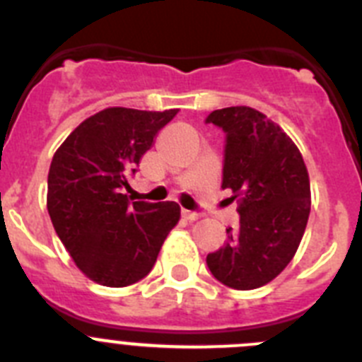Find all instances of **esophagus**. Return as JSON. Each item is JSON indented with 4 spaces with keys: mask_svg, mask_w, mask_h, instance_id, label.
Listing matches in <instances>:
<instances>
[{
    "mask_svg": "<svg viewBox=\"0 0 362 362\" xmlns=\"http://www.w3.org/2000/svg\"><path fill=\"white\" fill-rule=\"evenodd\" d=\"M183 217L187 221H197L201 217V214H197V212H190V210H183Z\"/></svg>",
    "mask_w": 362,
    "mask_h": 362,
    "instance_id": "34e87169",
    "label": "esophagus"
}]
</instances>
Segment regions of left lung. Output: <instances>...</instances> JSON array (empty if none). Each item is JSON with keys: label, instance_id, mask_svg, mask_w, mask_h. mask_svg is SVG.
Listing matches in <instances>:
<instances>
[{"label": "left lung", "instance_id": "obj_1", "mask_svg": "<svg viewBox=\"0 0 362 362\" xmlns=\"http://www.w3.org/2000/svg\"><path fill=\"white\" fill-rule=\"evenodd\" d=\"M206 123L226 134L221 187L232 190L241 216L206 264L230 288H259L276 279L299 248L312 204L308 170L296 143L255 108L214 110Z\"/></svg>", "mask_w": 362, "mask_h": 362}]
</instances>
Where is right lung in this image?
<instances>
[{"label":"right lung","instance_id":"1","mask_svg":"<svg viewBox=\"0 0 362 362\" xmlns=\"http://www.w3.org/2000/svg\"><path fill=\"white\" fill-rule=\"evenodd\" d=\"M177 108L165 112L112 107L83 121L54 153L47 209L57 238L94 283L121 288L152 270L181 209L130 203V174Z\"/></svg>","mask_w":362,"mask_h":362}]
</instances>
